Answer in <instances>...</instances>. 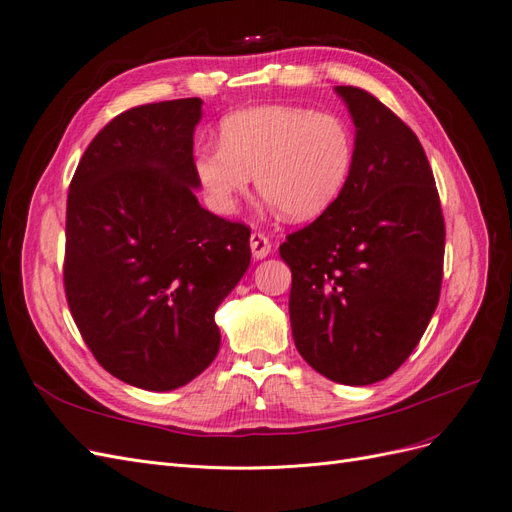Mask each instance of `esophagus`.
I'll return each instance as SVG.
<instances>
[{
    "instance_id": "esophagus-1",
    "label": "esophagus",
    "mask_w": 512,
    "mask_h": 512,
    "mask_svg": "<svg viewBox=\"0 0 512 512\" xmlns=\"http://www.w3.org/2000/svg\"><path fill=\"white\" fill-rule=\"evenodd\" d=\"M250 247H252L254 258H265L271 254V241L265 232H252Z\"/></svg>"
}]
</instances>
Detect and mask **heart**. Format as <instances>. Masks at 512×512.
Masks as SVG:
<instances>
[{"label":"heart","mask_w":512,"mask_h":512,"mask_svg":"<svg viewBox=\"0 0 512 512\" xmlns=\"http://www.w3.org/2000/svg\"><path fill=\"white\" fill-rule=\"evenodd\" d=\"M354 162L356 138L344 117L269 104L224 117L220 145H198L192 166L213 211L235 213L256 177L262 198L286 220L305 222L344 192Z\"/></svg>","instance_id":"1"}]
</instances>
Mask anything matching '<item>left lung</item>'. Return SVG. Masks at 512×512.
<instances>
[{
	"mask_svg": "<svg viewBox=\"0 0 512 512\" xmlns=\"http://www.w3.org/2000/svg\"><path fill=\"white\" fill-rule=\"evenodd\" d=\"M356 126V162L320 218L290 232L294 346L339 384H374L397 371L436 312L444 215L416 134L361 87L339 85Z\"/></svg>",
	"mask_w": 512,
	"mask_h": 512,
	"instance_id": "8db88e82",
	"label": "left lung"
}]
</instances>
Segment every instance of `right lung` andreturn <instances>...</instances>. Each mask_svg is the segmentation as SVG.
Instances as JSON below:
<instances>
[{
	"mask_svg": "<svg viewBox=\"0 0 512 512\" xmlns=\"http://www.w3.org/2000/svg\"><path fill=\"white\" fill-rule=\"evenodd\" d=\"M200 98L134 106L96 134L66 207L64 290L96 361L170 391L220 350L215 309L250 267V226L198 205Z\"/></svg>",
	"mask_w": 512,
	"mask_h": 512,
	"instance_id": "1",
	"label": "right lung"
}]
</instances>
